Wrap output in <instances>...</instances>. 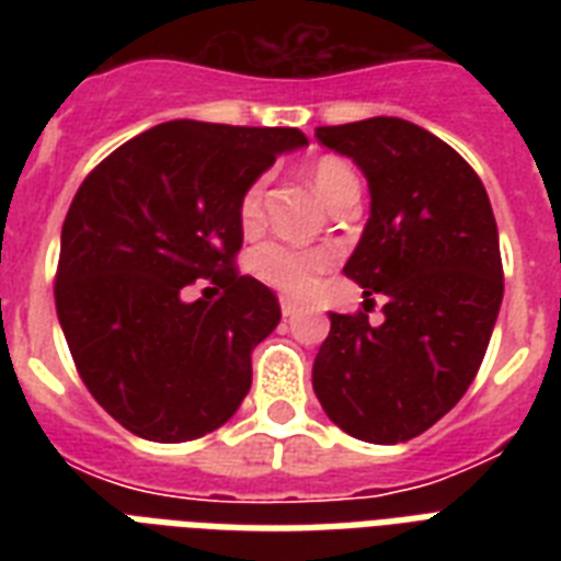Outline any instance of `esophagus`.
<instances>
[{
  "mask_svg": "<svg viewBox=\"0 0 561 561\" xmlns=\"http://www.w3.org/2000/svg\"><path fill=\"white\" fill-rule=\"evenodd\" d=\"M297 314H299L297 302H294V299H282V317L290 320V317H297Z\"/></svg>",
  "mask_w": 561,
  "mask_h": 561,
  "instance_id": "34e87169",
  "label": "esophagus"
}]
</instances>
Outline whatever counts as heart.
<instances>
[{
    "label": "heart",
    "instance_id": "obj_1",
    "mask_svg": "<svg viewBox=\"0 0 561 561\" xmlns=\"http://www.w3.org/2000/svg\"><path fill=\"white\" fill-rule=\"evenodd\" d=\"M311 183H314L317 194L325 203H332L334 197L346 188H358V178L346 162L334 160V157H323L314 162L311 169ZM238 218L244 227H255L262 218V183L247 186L238 203ZM332 264V253L320 250V247H294L285 241H267V244L255 247L250 253V271L255 273V279H262L267 288L288 294V297H302L314 285L317 273L325 271Z\"/></svg>",
    "mask_w": 561,
    "mask_h": 561
}]
</instances>
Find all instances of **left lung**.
Returning <instances> with one entry per match:
<instances>
[{"label": "left lung", "mask_w": 561, "mask_h": 561, "mask_svg": "<svg viewBox=\"0 0 561 561\" xmlns=\"http://www.w3.org/2000/svg\"><path fill=\"white\" fill-rule=\"evenodd\" d=\"M314 136L367 174L373 209L343 273L387 299L381 323L329 314L314 392L355 439L408 443L462 399L486 355L504 299L492 203L469 162L413 122L375 116Z\"/></svg>", "instance_id": "obj_1"}]
</instances>
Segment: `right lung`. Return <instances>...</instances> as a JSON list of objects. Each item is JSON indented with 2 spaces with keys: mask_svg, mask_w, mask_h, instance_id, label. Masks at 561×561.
<instances>
[{
  "mask_svg": "<svg viewBox=\"0 0 561 561\" xmlns=\"http://www.w3.org/2000/svg\"><path fill=\"white\" fill-rule=\"evenodd\" d=\"M297 127L165 122L87 174L60 232L57 320L92 399L151 443L220 427L253 381L279 299L236 255L238 203ZM197 278L216 285L188 300Z\"/></svg>",
  "mask_w": 561,
  "mask_h": 561,
  "instance_id": "right-lung-1",
  "label": "right lung"
}]
</instances>
